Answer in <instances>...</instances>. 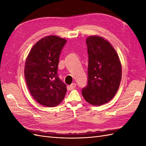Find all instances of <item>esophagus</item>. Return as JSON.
<instances>
[{"label":"esophagus","mask_w":146,"mask_h":146,"mask_svg":"<svg viewBox=\"0 0 146 146\" xmlns=\"http://www.w3.org/2000/svg\"><path fill=\"white\" fill-rule=\"evenodd\" d=\"M76 87V83H73L72 84H71L70 85L68 86V90H72L73 88H75Z\"/></svg>","instance_id":"34e87169"}]
</instances>
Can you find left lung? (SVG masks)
I'll list each match as a JSON object with an SVG mask.
<instances>
[{"mask_svg":"<svg viewBox=\"0 0 146 146\" xmlns=\"http://www.w3.org/2000/svg\"><path fill=\"white\" fill-rule=\"evenodd\" d=\"M88 53V85L82 95L88 104L100 106L109 102L119 90L122 64L110 42L98 35L86 39Z\"/></svg>","mask_w":146,"mask_h":146,"instance_id":"obj_1","label":"left lung"}]
</instances>
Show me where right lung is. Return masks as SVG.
Wrapping results in <instances>:
<instances>
[{
  "instance_id": "right-lung-1",
  "label": "right lung",
  "mask_w": 146,
  "mask_h": 146,
  "mask_svg": "<svg viewBox=\"0 0 146 146\" xmlns=\"http://www.w3.org/2000/svg\"><path fill=\"white\" fill-rule=\"evenodd\" d=\"M66 39L51 35L33 46L26 58L24 76L33 98L47 107L57 106L63 100L66 85L58 78L59 58Z\"/></svg>"
}]
</instances>
